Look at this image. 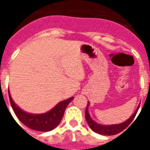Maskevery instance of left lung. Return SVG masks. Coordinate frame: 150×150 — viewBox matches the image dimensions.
I'll use <instances>...</instances> for the list:
<instances>
[{
    "label": "left lung",
    "instance_id": "1",
    "mask_svg": "<svg viewBox=\"0 0 150 150\" xmlns=\"http://www.w3.org/2000/svg\"><path fill=\"white\" fill-rule=\"evenodd\" d=\"M88 107H89V103H88L86 109V120L87 123L89 125V128H91L94 132L98 133L100 135H116V134H118L123 130H125L130 125L131 122L133 121V119L135 118V115L137 114L138 110L139 108V106L135 113L127 121H125L123 123L117 124V125H100V124L95 122L91 118V117L89 114V111H88Z\"/></svg>",
    "mask_w": 150,
    "mask_h": 150
}]
</instances>
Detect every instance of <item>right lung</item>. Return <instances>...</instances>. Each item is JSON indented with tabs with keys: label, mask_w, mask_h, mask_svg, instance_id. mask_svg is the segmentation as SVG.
<instances>
[{
	"label": "right lung",
	"mask_w": 150,
	"mask_h": 150,
	"mask_svg": "<svg viewBox=\"0 0 150 150\" xmlns=\"http://www.w3.org/2000/svg\"><path fill=\"white\" fill-rule=\"evenodd\" d=\"M8 94L11 105L18 118L28 128L40 132H49L56 128L63 117L64 113L67 106L74 99V97H71L68 100L61 101L47 113L33 114L25 112L20 107H18L13 101L9 92Z\"/></svg>",
	"instance_id": "obj_1"
}]
</instances>
